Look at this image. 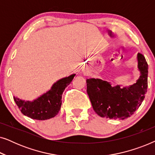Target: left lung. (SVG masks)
<instances>
[{
	"label": "left lung",
	"mask_w": 155,
	"mask_h": 155,
	"mask_svg": "<svg viewBox=\"0 0 155 155\" xmlns=\"http://www.w3.org/2000/svg\"><path fill=\"white\" fill-rule=\"evenodd\" d=\"M137 60L140 75L135 83L129 87L112 86L109 82L95 78L86 80L87 92L93 109L99 116L124 120L141 105L147 92L148 65L145 56L140 53Z\"/></svg>",
	"instance_id": "1"
}]
</instances>
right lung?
Segmentation results:
<instances>
[{"mask_svg":"<svg viewBox=\"0 0 155 155\" xmlns=\"http://www.w3.org/2000/svg\"><path fill=\"white\" fill-rule=\"evenodd\" d=\"M75 74L63 78L53 84L48 92L33 101H25L14 97L15 102L25 116L36 120H47L56 116L62 104V94L71 83Z\"/></svg>","mask_w":155,"mask_h":155,"instance_id":"add662e5","label":"right lung"}]
</instances>
